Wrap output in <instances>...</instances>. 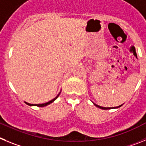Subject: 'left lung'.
Segmentation results:
<instances>
[{"mask_svg":"<svg viewBox=\"0 0 146 146\" xmlns=\"http://www.w3.org/2000/svg\"><path fill=\"white\" fill-rule=\"evenodd\" d=\"M93 104L94 105V106H96V107H98V108H100V109H102V110H108V109H111V108H119V107H121V106H122V105H121V106H117V107H113V108H106V107H102V106H98V105H97V104H95V103H94V102H93Z\"/></svg>","mask_w":146,"mask_h":146,"instance_id":"1","label":"left lung"}]
</instances>
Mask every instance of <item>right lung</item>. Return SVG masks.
<instances>
[{"instance_id":"right-lung-1","label":"right lung","mask_w":146,"mask_h":146,"mask_svg":"<svg viewBox=\"0 0 146 146\" xmlns=\"http://www.w3.org/2000/svg\"><path fill=\"white\" fill-rule=\"evenodd\" d=\"M60 92L58 94H57V97H56V98H54L53 100H52L48 101V102H45V103H42V104H31V103H28V102H25L26 104L28 105V106H38V107H44V106H48V105L51 104L52 102H53L55 100H56L57 98H58L59 95H60Z\"/></svg>"}]
</instances>
